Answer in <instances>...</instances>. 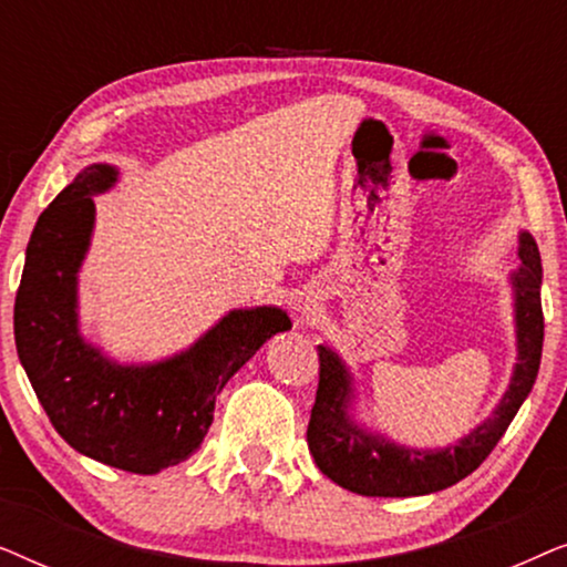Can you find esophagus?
Listing matches in <instances>:
<instances>
[{
  "instance_id": "1",
  "label": "esophagus",
  "mask_w": 567,
  "mask_h": 567,
  "mask_svg": "<svg viewBox=\"0 0 567 567\" xmlns=\"http://www.w3.org/2000/svg\"><path fill=\"white\" fill-rule=\"evenodd\" d=\"M315 312H317L315 305H301V307H299V317H301V320H312Z\"/></svg>"
}]
</instances>
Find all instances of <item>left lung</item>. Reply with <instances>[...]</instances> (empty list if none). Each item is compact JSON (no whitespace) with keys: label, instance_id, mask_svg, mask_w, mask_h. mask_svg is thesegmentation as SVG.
<instances>
[{"label":"left lung","instance_id":"left-lung-1","mask_svg":"<svg viewBox=\"0 0 567 567\" xmlns=\"http://www.w3.org/2000/svg\"><path fill=\"white\" fill-rule=\"evenodd\" d=\"M518 266L511 274L516 322V367L498 408L475 431L444 449H410L355 423L353 377L343 359L328 346L320 353V384L309 417L307 444L317 467L346 491L371 498H410L429 495L472 475L493 452L529 398L542 361L545 317H542V260L529 231L518 235Z\"/></svg>","mask_w":567,"mask_h":567}]
</instances>
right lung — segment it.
Masks as SVG:
<instances>
[{"label": "right lung", "instance_id": "add662e5", "mask_svg": "<svg viewBox=\"0 0 567 567\" xmlns=\"http://www.w3.org/2000/svg\"><path fill=\"white\" fill-rule=\"evenodd\" d=\"M115 181L118 167H84L38 216L14 297V346L69 446L107 467L154 475L196 452L214 421L216 394L291 320L278 307L231 309L185 351L131 367L87 343L76 274L95 227L92 196Z\"/></svg>", "mask_w": 567, "mask_h": 567}]
</instances>
